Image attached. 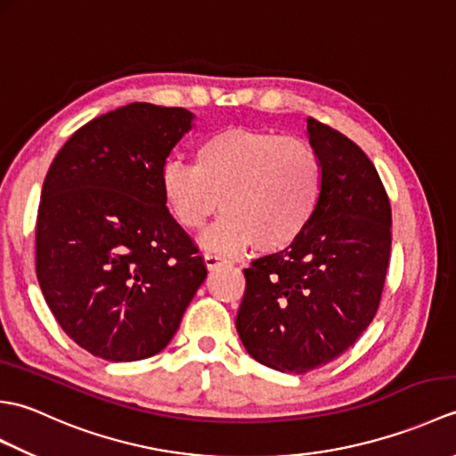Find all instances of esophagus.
Instances as JSON below:
<instances>
[{
  "mask_svg": "<svg viewBox=\"0 0 456 456\" xmlns=\"http://www.w3.org/2000/svg\"><path fill=\"white\" fill-rule=\"evenodd\" d=\"M225 263V258H223L221 255H213V253H206V265L208 268H216L219 265Z\"/></svg>",
  "mask_w": 456,
  "mask_h": 456,
  "instance_id": "34e87169",
  "label": "esophagus"
}]
</instances>
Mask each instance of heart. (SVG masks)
Masks as SVG:
<instances>
[{
	"instance_id": "b5f03b06",
	"label": "heart",
	"mask_w": 456,
	"mask_h": 456,
	"mask_svg": "<svg viewBox=\"0 0 456 456\" xmlns=\"http://www.w3.org/2000/svg\"><path fill=\"white\" fill-rule=\"evenodd\" d=\"M322 188V160L307 141L245 127L208 134L193 164L170 159L160 170L164 203L183 229H200L221 198L225 213L201 239L219 253L253 240L263 250L292 245L314 219Z\"/></svg>"
}]
</instances>
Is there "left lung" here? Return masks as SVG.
Segmentation results:
<instances>
[{"label": "left lung", "instance_id": "1", "mask_svg": "<svg viewBox=\"0 0 456 456\" xmlns=\"http://www.w3.org/2000/svg\"><path fill=\"white\" fill-rule=\"evenodd\" d=\"M323 170L314 219L288 248L253 260L235 319L247 353L304 374L341 356L380 305L392 209L374 164L343 133L307 119Z\"/></svg>", "mask_w": 456, "mask_h": 456}]
</instances>
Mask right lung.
<instances>
[{"label": "right lung", "instance_id": "right-lung-1", "mask_svg": "<svg viewBox=\"0 0 456 456\" xmlns=\"http://www.w3.org/2000/svg\"><path fill=\"white\" fill-rule=\"evenodd\" d=\"M191 119L183 108L129 103L76 131L46 172L37 278L58 325L94 356L160 353L208 276L160 191Z\"/></svg>", "mask_w": 456, "mask_h": 456}]
</instances>
